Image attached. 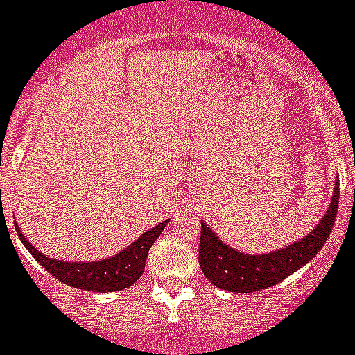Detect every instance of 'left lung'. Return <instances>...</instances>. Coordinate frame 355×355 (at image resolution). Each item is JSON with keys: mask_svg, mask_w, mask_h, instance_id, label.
<instances>
[{"mask_svg": "<svg viewBox=\"0 0 355 355\" xmlns=\"http://www.w3.org/2000/svg\"><path fill=\"white\" fill-rule=\"evenodd\" d=\"M339 206V178L334 186L330 207L319 224L299 239L297 243L275 250L264 255L241 253L235 248L224 244L217 233L207 224H200V243H198V262L206 279L220 290L237 293H252L266 290L297 272L299 268L312 261L319 253L330 232Z\"/></svg>", "mask_w": 355, "mask_h": 355, "instance_id": "1", "label": "left lung"}]
</instances>
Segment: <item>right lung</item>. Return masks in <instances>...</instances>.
<instances>
[{
  "label": "right lung",
  "instance_id": "obj_1",
  "mask_svg": "<svg viewBox=\"0 0 355 355\" xmlns=\"http://www.w3.org/2000/svg\"><path fill=\"white\" fill-rule=\"evenodd\" d=\"M168 223L169 218L148 230L125 250L116 253L114 257L94 262H69L47 257L28 243L19 226L16 224L14 226H16L19 241L25 244L31 255L58 281H62L67 286L78 288V290H85V292H118V290L129 288L142 277L146 261H148V252L151 250L158 235L164 232V227L168 226Z\"/></svg>",
  "mask_w": 355,
  "mask_h": 355
}]
</instances>
